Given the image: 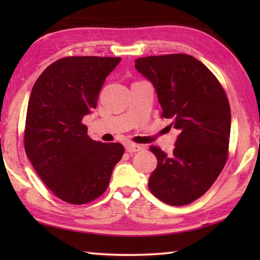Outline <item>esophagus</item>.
I'll return each mask as SVG.
<instances>
[{"instance_id":"1","label":"esophagus","mask_w":260,"mask_h":260,"mask_svg":"<svg viewBox=\"0 0 260 260\" xmlns=\"http://www.w3.org/2000/svg\"><path fill=\"white\" fill-rule=\"evenodd\" d=\"M144 147L143 146H140V144H134V143H127L126 144V150L128 152H138L143 150Z\"/></svg>"}]
</instances>
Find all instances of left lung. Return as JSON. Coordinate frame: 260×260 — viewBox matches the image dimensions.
Instances as JSON below:
<instances>
[{"label":"left lung","instance_id":"obj_1","mask_svg":"<svg viewBox=\"0 0 260 260\" xmlns=\"http://www.w3.org/2000/svg\"><path fill=\"white\" fill-rule=\"evenodd\" d=\"M135 69L155 87L161 118L179 129L172 155L150 147L158 165L149 189L174 206L190 204L209 190L228 158L231 107L221 83L205 65L186 54L141 57Z\"/></svg>","mask_w":260,"mask_h":260}]
</instances>
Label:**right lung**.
Returning a JSON list of instances; mask_svg holds the SVG:
<instances>
[{"mask_svg": "<svg viewBox=\"0 0 260 260\" xmlns=\"http://www.w3.org/2000/svg\"><path fill=\"white\" fill-rule=\"evenodd\" d=\"M120 60L64 57L50 64L32 88L24 131L26 155L46 186L67 203L86 204L103 195L125 152L121 143L91 140L82 124Z\"/></svg>", "mask_w": 260, "mask_h": 260, "instance_id": "obj_1", "label": "right lung"}]
</instances>
